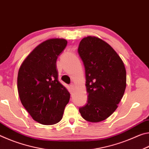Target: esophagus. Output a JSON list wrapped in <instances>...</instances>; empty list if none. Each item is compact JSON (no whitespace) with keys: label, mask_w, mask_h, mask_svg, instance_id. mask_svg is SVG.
Returning a JSON list of instances; mask_svg holds the SVG:
<instances>
[{"label":"esophagus","mask_w":149,"mask_h":149,"mask_svg":"<svg viewBox=\"0 0 149 149\" xmlns=\"http://www.w3.org/2000/svg\"><path fill=\"white\" fill-rule=\"evenodd\" d=\"M70 87H71V89L73 90L75 89V84H72L71 85H70Z\"/></svg>","instance_id":"1"}]
</instances>
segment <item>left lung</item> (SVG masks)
Instances as JSON below:
<instances>
[{
  "instance_id": "1",
  "label": "left lung",
  "mask_w": 149,
  "mask_h": 149,
  "mask_svg": "<svg viewBox=\"0 0 149 149\" xmlns=\"http://www.w3.org/2000/svg\"><path fill=\"white\" fill-rule=\"evenodd\" d=\"M78 53L85 68L88 95L87 104L79 112L87 122H102L116 110L124 94V64L109 44L95 36L81 39Z\"/></svg>"
}]
</instances>
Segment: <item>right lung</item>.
I'll return each instance as SVG.
<instances>
[{"mask_svg":"<svg viewBox=\"0 0 149 149\" xmlns=\"http://www.w3.org/2000/svg\"><path fill=\"white\" fill-rule=\"evenodd\" d=\"M64 39L42 42L27 55L17 74V91L22 105L42 125L62 120L70 95L58 79L56 60L66 46Z\"/></svg>","mask_w":149,"mask_h":149,"instance_id":"1","label":"right lung"}]
</instances>
